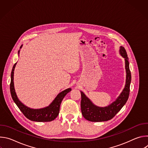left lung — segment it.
I'll return each mask as SVG.
<instances>
[{
    "label": "left lung",
    "instance_id": "8db88e82",
    "mask_svg": "<svg viewBox=\"0 0 148 148\" xmlns=\"http://www.w3.org/2000/svg\"><path fill=\"white\" fill-rule=\"evenodd\" d=\"M119 54L125 59L126 70V82L124 88L115 101L107 107H98L86 95L81 92V109L82 116L91 122H102L111 119L121 110L127 101L130 91L131 74L130 70V62L127 53L122 46L119 47Z\"/></svg>",
    "mask_w": 148,
    "mask_h": 148
}]
</instances>
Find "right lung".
Wrapping results in <instances>:
<instances>
[{
	"label": "right lung",
	"mask_w": 148,
	"mask_h": 148,
	"mask_svg": "<svg viewBox=\"0 0 148 148\" xmlns=\"http://www.w3.org/2000/svg\"><path fill=\"white\" fill-rule=\"evenodd\" d=\"M23 45L20 46V49L22 48ZM20 50L18 51L19 56ZM17 62L14 64L11 73V81L10 85V93L13 100L17 105L18 108L25 116L29 119L35 122H50L53 121L58 116L60 111V107L62 100L64 97L71 91V88H67L60 92L52 102L47 107L39 109H33L28 107L21 102L18 98L15 92L14 86V71Z\"/></svg>",
	"instance_id": "1"
}]
</instances>
